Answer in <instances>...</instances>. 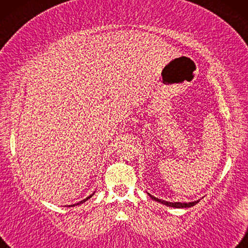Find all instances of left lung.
Returning <instances> with one entry per match:
<instances>
[{
    "label": "left lung",
    "instance_id": "obj_1",
    "mask_svg": "<svg viewBox=\"0 0 248 248\" xmlns=\"http://www.w3.org/2000/svg\"><path fill=\"white\" fill-rule=\"evenodd\" d=\"M149 195H150V194H149ZM150 198H151L152 200H155V201H157V202H160V203H162V204H165V205L172 206V208H191V206L195 205L196 203L199 202V201L189 202V203H181V202H167V201H162V200H160V199H157V198H155V196H152V195H150Z\"/></svg>",
    "mask_w": 248,
    "mask_h": 248
}]
</instances>
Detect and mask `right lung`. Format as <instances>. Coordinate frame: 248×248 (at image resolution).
Masks as SVG:
<instances>
[{
    "label": "right lung",
    "mask_w": 248,
    "mask_h": 248,
    "mask_svg": "<svg viewBox=\"0 0 248 248\" xmlns=\"http://www.w3.org/2000/svg\"><path fill=\"white\" fill-rule=\"evenodd\" d=\"M93 194H94V193H93V194H91V195H89V196H88V198H87V199H84V200H82V201H80L79 203H77V205H79V204H81V203L86 202V201H87V200H89V199L91 198V196H93ZM74 205H76V204H73V205H69V206H74Z\"/></svg>",
    "instance_id": "right-lung-1"
}]
</instances>
